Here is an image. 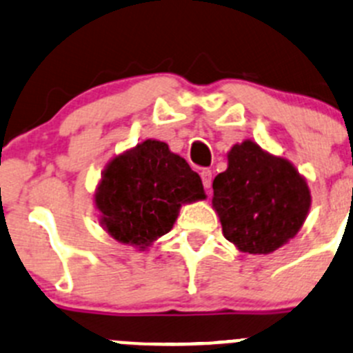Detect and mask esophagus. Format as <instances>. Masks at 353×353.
<instances>
[{
	"label": "esophagus",
	"instance_id": "esophagus-1",
	"mask_svg": "<svg viewBox=\"0 0 353 353\" xmlns=\"http://www.w3.org/2000/svg\"><path fill=\"white\" fill-rule=\"evenodd\" d=\"M200 174H201V183H203V186L208 190V188L212 186V170L203 169Z\"/></svg>",
	"mask_w": 353,
	"mask_h": 353
}]
</instances>
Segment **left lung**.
<instances>
[{
	"label": "left lung",
	"mask_w": 353,
	"mask_h": 353,
	"mask_svg": "<svg viewBox=\"0 0 353 353\" xmlns=\"http://www.w3.org/2000/svg\"><path fill=\"white\" fill-rule=\"evenodd\" d=\"M214 205L225 239L246 253H271L300 231L310 190L285 159L243 141L228 153V169L214 179Z\"/></svg>",
	"instance_id": "left-lung-1"
}]
</instances>
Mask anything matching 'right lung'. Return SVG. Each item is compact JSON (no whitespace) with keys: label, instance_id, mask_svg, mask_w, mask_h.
Instances as JSON below:
<instances>
[{"label":"right lung","instance_id":"right-lung-1","mask_svg":"<svg viewBox=\"0 0 353 353\" xmlns=\"http://www.w3.org/2000/svg\"><path fill=\"white\" fill-rule=\"evenodd\" d=\"M203 198L200 176L186 160L146 139L108 163L94 203L112 238L145 250L172 229L181 205Z\"/></svg>","mask_w":353,"mask_h":353}]
</instances>
